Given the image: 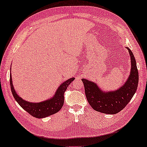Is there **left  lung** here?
<instances>
[{
    "instance_id": "left-lung-1",
    "label": "left lung",
    "mask_w": 147,
    "mask_h": 147,
    "mask_svg": "<svg viewBox=\"0 0 147 147\" xmlns=\"http://www.w3.org/2000/svg\"><path fill=\"white\" fill-rule=\"evenodd\" d=\"M126 48L131 59V70L127 80L118 90L105 92L96 83L87 79H82L86 99L95 111L108 115H115L129 103L136 92L139 82L138 70L134 54L129 48Z\"/></svg>"
}]
</instances>
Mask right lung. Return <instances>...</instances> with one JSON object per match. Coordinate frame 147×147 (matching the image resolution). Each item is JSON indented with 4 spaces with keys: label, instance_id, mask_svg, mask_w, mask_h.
<instances>
[{
    "label": "right lung",
    "instance_id": "add662e5",
    "mask_svg": "<svg viewBox=\"0 0 147 147\" xmlns=\"http://www.w3.org/2000/svg\"><path fill=\"white\" fill-rule=\"evenodd\" d=\"M74 78H71L70 79L63 82L58 87L56 92L50 99L46 101L39 102V103H32L23 99L16 93L13 88L12 84V78L11 74L10 68V82L11 91L12 95L18 103L28 113L30 114L33 117L37 118H43L47 116H51L53 114L57 113L62 108L64 103V93L66 91L67 87L73 81Z\"/></svg>",
    "mask_w": 147,
    "mask_h": 147
}]
</instances>
